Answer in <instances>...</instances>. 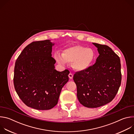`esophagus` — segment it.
Returning <instances> with one entry per match:
<instances>
[{
	"instance_id": "34e87169",
	"label": "esophagus",
	"mask_w": 134,
	"mask_h": 134,
	"mask_svg": "<svg viewBox=\"0 0 134 134\" xmlns=\"http://www.w3.org/2000/svg\"><path fill=\"white\" fill-rule=\"evenodd\" d=\"M68 76L70 79H72L73 78V75L71 73H69V74L68 75Z\"/></svg>"
}]
</instances>
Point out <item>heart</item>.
<instances>
[{
    "label": "heart",
    "instance_id": "b5f03b06",
    "mask_svg": "<svg viewBox=\"0 0 134 134\" xmlns=\"http://www.w3.org/2000/svg\"><path fill=\"white\" fill-rule=\"evenodd\" d=\"M54 57L58 64L64 66L66 63H72L74 70L82 71L91 65L95 58V53L91 48L75 46L65 49L62 54L55 53Z\"/></svg>",
    "mask_w": 134,
    "mask_h": 134
}]
</instances>
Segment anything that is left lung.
<instances>
[{
	"label": "left lung",
	"instance_id": "obj_1",
	"mask_svg": "<svg viewBox=\"0 0 134 134\" xmlns=\"http://www.w3.org/2000/svg\"><path fill=\"white\" fill-rule=\"evenodd\" d=\"M92 43L99 53L96 62L85 70L76 72L73 77L79 102L91 108L110 102L117 94L121 81L118 55L108 46Z\"/></svg>",
	"mask_w": 134,
	"mask_h": 134
}]
</instances>
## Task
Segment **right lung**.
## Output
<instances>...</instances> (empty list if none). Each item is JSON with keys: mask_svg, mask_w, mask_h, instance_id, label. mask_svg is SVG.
<instances>
[{"mask_svg": "<svg viewBox=\"0 0 134 134\" xmlns=\"http://www.w3.org/2000/svg\"><path fill=\"white\" fill-rule=\"evenodd\" d=\"M54 45L49 40L33 42L23 49L15 63L16 92L24 104L36 110L53 108L69 80V70L55 69V60L51 57Z\"/></svg>", "mask_w": 134, "mask_h": 134, "instance_id": "right-lung-1", "label": "right lung"}]
</instances>
